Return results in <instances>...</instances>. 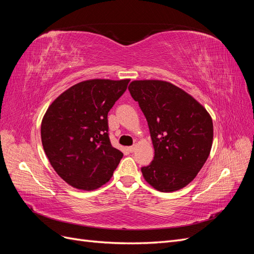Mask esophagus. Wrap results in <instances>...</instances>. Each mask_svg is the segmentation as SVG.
Returning <instances> with one entry per match:
<instances>
[{
  "label": "esophagus",
  "instance_id": "esophagus-1",
  "mask_svg": "<svg viewBox=\"0 0 254 254\" xmlns=\"http://www.w3.org/2000/svg\"><path fill=\"white\" fill-rule=\"evenodd\" d=\"M128 150H129L130 152H133V151L135 150V145H132V146H129V147H128Z\"/></svg>",
  "mask_w": 254,
  "mask_h": 254
}]
</instances>
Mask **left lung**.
<instances>
[{
	"label": "left lung",
	"instance_id": "obj_1",
	"mask_svg": "<svg viewBox=\"0 0 254 254\" xmlns=\"http://www.w3.org/2000/svg\"><path fill=\"white\" fill-rule=\"evenodd\" d=\"M128 90L145 115L155 148L152 162L141 168L145 180L165 193L188 186L210 155V114L171 82L134 80Z\"/></svg>",
	"mask_w": 254,
	"mask_h": 254
}]
</instances>
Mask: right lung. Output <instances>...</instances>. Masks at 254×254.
<instances>
[{"label":"right lung","instance_id":"add662e5","mask_svg":"<svg viewBox=\"0 0 254 254\" xmlns=\"http://www.w3.org/2000/svg\"><path fill=\"white\" fill-rule=\"evenodd\" d=\"M129 79H92L64 91L49 107L41 124L45 155L73 188L91 190L108 182L123 152L109 139L108 112Z\"/></svg>","mask_w":254,"mask_h":254}]
</instances>
